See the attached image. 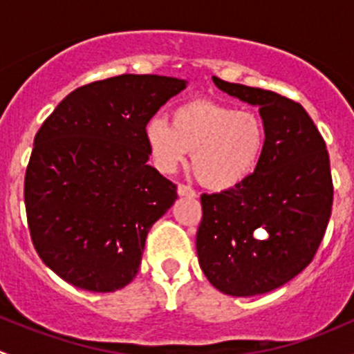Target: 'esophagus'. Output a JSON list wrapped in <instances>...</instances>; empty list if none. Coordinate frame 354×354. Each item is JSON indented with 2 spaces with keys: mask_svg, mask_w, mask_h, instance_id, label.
<instances>
[{
  "mask_svg": "<svg viewBox=\"0 0 354 354\" xmlns=\"http://www.w3.org/2000/svg\"><path fill=\"white\" fill-rule=\"evenodd\" d=\"M178 195L180 197H190V198H195L197 197V194H195V190H192L190 187H187V185H178Z\"/></svg>",
  "mask_w": 354,
  "mask_h": 354,
  "instance_id": "esophagus-1",
  "label": "esophagus"
}]
</instances>
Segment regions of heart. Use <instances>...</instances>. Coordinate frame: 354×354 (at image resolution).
Returning <instances> with one entry per match:
<instances>
[{"mask_svg":"<svg viewBox=\"0 0 354 354\" xmlns=\"http://www.w3.org/2000/svg\"><path fill=\"white\" fill-rule=\"evenodd\" d=\"M145 145L160 173H173L192 152V169L205 188L224 192L243 183L266 151L262 118L248 109L197 99L174 108L171 123H145Z\"/></svg>","mask_w":354,"mask_h":354,"instance_id":"1","label":"heart"}]
</instances>
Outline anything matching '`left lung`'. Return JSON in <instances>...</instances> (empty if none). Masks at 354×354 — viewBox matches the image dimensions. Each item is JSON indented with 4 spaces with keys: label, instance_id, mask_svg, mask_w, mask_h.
<instances>
[{
    "label": "left lung",
    "instance_id": "8db88e82",
    "mask_svg": "<svg viewBox=\"0 0 354 354\" xmlns=\"http://www.w3.org/2000/svg\"><path fill=\"white\" fill-rule=\"evenodd\" d=\"M219 91L259 106L267 130L259 166L238 187L203 194L197 255L214 288L255 296L281 288L315 255L332 209L326 142L301 104L212 77ZM268 231L263 241L258 231Z\"/></svg>",
    "mask_w": 354,
    "mask_h": 354
}]
</instances>
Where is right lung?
Instances as JSON below:
<instances>
[{"instance_id": "add662e5", "label": "right lung", "mask_w": 354, "mask_h": 354, "mask_svg": "<svg viewBox=\"0 0 354 354\" xmlns=\"http://www.w3.org/2000/svg\"><path fill=\"white\" fill-rule=\"evenodd\" d=\"M187 80L118 75L68 94L34 138L25 209L42 262L71 286L113 292L137 276L145 238L176 200L149 166L145 123Z\"/></svg>"}]
</instances>
